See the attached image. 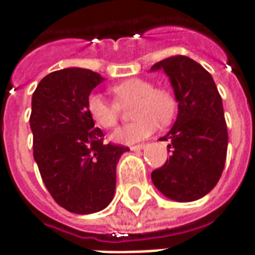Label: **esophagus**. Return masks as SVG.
I'll list each match as a JSON object with an SVG mask.
<instances>
[{
  "instance_id": "esophagus-1",
  "label": "esophagus",
  "mask_w": 255,
  "mask_h": 255,
  "mask_svg": "<svg viewBox=\"0 0 255 255\" xmlns=\"http://www.w3.org/2000/svg\"><path fill=\"white\" fill-rule=\"evenodd\" d=\"M146 147V144L144 143H140V144H135V146H131V150L132 151H139V150H142Z\"/></svg>"
}]
</instances>
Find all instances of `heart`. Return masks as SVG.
<instances>
[{
    "instance_id": "1",
    "label": "heart",
    "mask_w": 255,
    "mask_h": 255,
    "mask_svg": "<svg viewBox=\"0 0 255 255\" xmlns=\"http://www.w3.org/2000/svg\"><path fill=\"white\" fill-rule=\"evenodd\" d=\"M115 101L106 100L101 94L93 93L87 98L86 109L91 120L101 128H113L119 122V105L132 104L131 117L136 119L127 126L117 128L111 135L116 143L131 144L149 138L161 126L172 122L176 113V98L169 90L154 87L151 82L142 78H131L112 86Z\"/></svg>"
}]
</instances>
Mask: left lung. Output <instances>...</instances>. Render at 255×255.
<instances>
[{
	"label": "left lung",
	"instance_id": "1",
	"mask_svg": "<svg viewBox=\"0 0 255 255\" xmlns=\"http://www.w3.org/2000/svg\"><path fill=\"white\" fill-rule=\"evenodd\" d=\"M164 71L177 102L176 122L160 140L172 154L151 173L155 188L176 202H192L214 188L228 146L223 101L212 75L186 56L165 58L150 68Z\"/></svg>",
	"mask_w": 255,
	"mask_h": 255
}]
</instances>
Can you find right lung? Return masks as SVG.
Masks as SVG:
<instances>
[{
  "mask_svg": "<svg viewBox=\"0 0 255 255\" xmlns=\"http://www.w3.org/2000/svg\"><path fill=\"white\" fill-rule=\"evenodd\" d=\"M105 79L84 68L49 73L31 101L34 160L53 199L76 214L105 209L116 190V166L128 147L104 144L86 104Z\"/></svg>",
  "mask_w": 255,
  "mask_h": 255,
  "instance_id": "right-lung-1",
  "label": "right lung"
}]
</instances>
